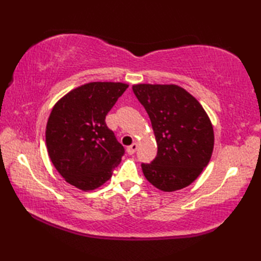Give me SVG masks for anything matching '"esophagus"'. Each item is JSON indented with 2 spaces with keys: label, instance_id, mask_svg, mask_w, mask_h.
<instances>
[{
  "label": "esophagus",
  "instance_id": "obj_1",
  "mask_svg": "<svg viewBox=\"0 0 261 261\" xmlns=\"http://www.w3.org/2000/svg\"><path fill=\"white\" fill-rule=\"evenodd\" d=\"M137 148H138V143H137V142H134L130 147H127V149H126V152L129 153V154L135 153V152H136V150H137Z\"/></svg>",
  "mask_w": 261,
  "mask_h": 261
}]
</instances>
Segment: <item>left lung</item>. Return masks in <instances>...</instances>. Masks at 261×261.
<instances>
[{
    "mask_svg": "<svg viewBox=\"0 0 261 261\" xmlns=\"http://www.w3.org/2000/svg\"><path fill=\"white\" fill-rule=\"evenodd\" d=\"M135 95L151 121L158 151L141 168L147 180L163 192L187 187L210 163L214 131L207 113L184 88L169 84H137Z\"/></svg>",
    "mask_w": 261,
    "mask_h": 261,
    "instance_id": "1",
    "label": "left lung"
}]
</instances>
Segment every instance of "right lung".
<instances>
[{
    "instance_id": "right-lung-1",
    "label": "right lung",
    "mask_w": 261,
    "mask_h": 261,
    "mask_svg": "<svg viewBox=\"0 0 261 261\" xmlns=\"http://www.w3.org/2000/svg\"><path fill=\"white\" fill-rule=\"evenodd\" d=\"M129 87L92 82L68 92L54 105L46 126L49 158L65 180L88 192L101 187L121 163L124 148L105 116Z\"/></svg>"
}]
</instances>
